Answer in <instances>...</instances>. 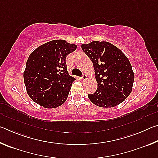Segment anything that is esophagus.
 Returning <instances> with one entry per match:
<instances>
[{
	"mask_svg": "<svg viewBox=\"0 0 158 158\" xmlns=\"http://www.w3.org/2000/svg\"><path fill=\"white\" fill-rule=\"evenodd\" d=\"M87 79V76L85 75V74H84V75H83L81 77V80H85V79Z\"/></svg>",
	"mask_w": 158,
	"mask_h": 158,
	"instance_id": "34e87169",
	"label": "esophagus"
}]
</instances>
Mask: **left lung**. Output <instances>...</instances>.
<instances>
[{"instance_id":"obj_1","label":"left lung","mask_w":158,"mask_h":158,"mask_svg":"<svg viewBox=\"0 0 158 158\" xmlns=\"http://www.w3.org/2000/svg\"><path fill=\"white\" fill-rule=\"evenodd\" d=\"M92 61L98 89L89 95V100L100 107H114L132 92L135 79L132 65L118 48L108 42L93 41L81 45Z\"/></svg>"}]
</instances>
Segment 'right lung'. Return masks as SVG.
I'll return each mask as SVG.
<instances>
[{
  "mask_svg": "<svg viewBox=\"0 0 158 158\" xmlns=\"http://www.w3.org/2000/svg\"><path fill=\"white\" fill-rule=\"evenodd\" d=\"M77 47L64 40H54L31 53L23 80L32 100L47 109L56 108L65 102L75 80L69 75L65 59Z\"/></svg>",
  "mask_w": 158,
  "mask_h": 158,
  "instance_id": "obj_1",
  "label": "right lung"
}]
</instances>
